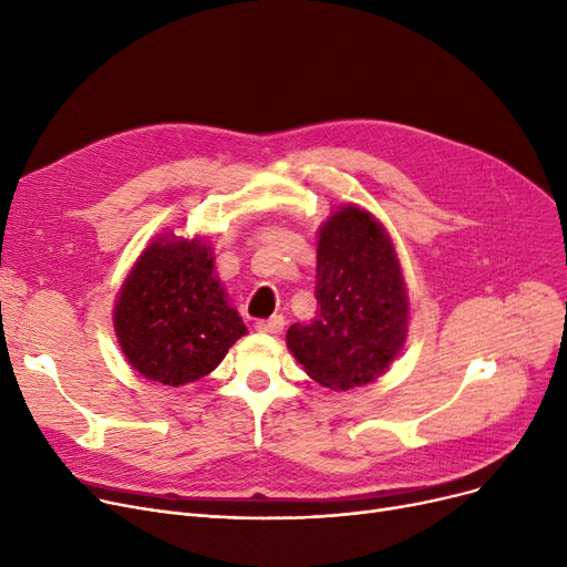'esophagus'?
<instances>
[{"label": "esophagus", "instance_id": "esophagus-1", "mask_svg": "<svg viewBox=\"0 0 567 567\" xmlns=\"http://www.w3.org/2000/svg\"><path fill=\"white\" fill-rule=\"evenodd\" d=\"M255 329H257L259 333H271V336H276V333H280V331L285 329V317H282V315H274L271 319H259Z\"/></svg>", "mask_w": 567, "mask_h": 567}]
</instances>
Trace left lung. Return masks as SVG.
Here are the masks:
<instances>
[{
	"instance_id": "8db88e82",
	"label": "left lung",
	"mask_w": 567,
	"mask_h": 567,
	"mask_svg": "<svg viewBox=\"0 0 567 567\" xmlns=\"http://www.w3.org/2000/svg\"><path fill=\"white\" fill-rule=\"evenodd\" d=\"M315 299L317 317L287 331L315 381L349 391L389 370L406 340V287L389 234L363 208L344 206L321 227Z\"/></svg>"
}]
</instances>
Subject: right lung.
Wrapping results in <instances>:
<instances>
[{
	"label": "right lung",
	"instance_id": "obj_1",
	"mask_svg": "<svg viewBox=\"0 0 567 567\" xmlns=\"http://www.w3.org/2000/svg\"><path fill=\"white\" fill-rule=\"evenodd\" d=\"M114 329L128 363L165 385L206 377L246 336L214 278L208 248L176 238L142 252L116 301Z\"/></svg>",
	"mask_w": 567,
	"mask_h": 567
}]
</instances>
